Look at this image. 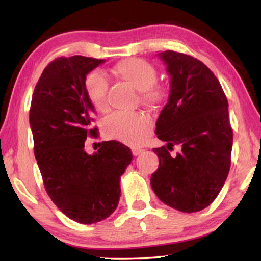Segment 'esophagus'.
I'll return each mask as SVG.
<instances>
[{
  "label": "esophagus",
  "instance_id": "obj_1",
  "mask_svg": "<svg viewBox=\"0 0 261 261\" xmlns=\"http://www.w3.org/2000/svg\"><path fill=\"white\" fill-rule=\"evenodd\" d=\"M144 152V149L142 148H139V147H132V153H133L134 156H137L139 154H141V153Z\"/></svg>",
  "mask_w": 261,
  "mask_h": 261
}]
</instances>
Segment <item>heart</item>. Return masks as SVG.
Wrapping results in <instances>:
<instances>
[{"mask_svg":"<svg viewBox=\"0 0 261 261\" xmlns=\"http://www.w3.org/2000/svg\"><path fill=\"white\" fill-rule=\"evenodd\" d=\"M112 73L139 90V97L144 105L159 107L167 98L165 85L156 83V70L151 63L142 58H126L112 67ZM108 80L98 72L88 74L84 82L87 97L95 109L106 113L108 110ZM152 121L145 113H115L105 122V133L108 138L127 145H140L151 130Z\"/></svg>","mask_w":261,"mask_h":261,"instance_id":"1","label":"heart"}]
</instances>
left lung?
I'll return each mask as SVG.
<instances>
[{
    "label": "left lung",
    "mask_w": 261,
    "mask_h": 261,
    "mask_svg": "<svg viewBox=\"0 0 261 261\" xmlns=\"http://www.w3.org/2000/svg\"><path fill=\"white\" fill-rule=\"evenodd\" d=\"M171 81L169 102L155 123L167 146L153 148L159 167L151 176L158 198L183 213L204 209L217 197L230 169L233 129L220 82L201 60L184 53H159ZM174 144L182 149L169 154Z\"/></svg>",
    "instance_id": "8db88e82"
}]
</instances>
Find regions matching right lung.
<instances>
[{
  "label": "right lung",
  "mask_w": 261,
  "mask_h": 261,
  "mask_svg": "<svg viewBox=\"0 0 261 261\" xmlns=\"http://www.w3.org/2000/svg\"><path fill=\"white\" fill-rule=\"evenodd\" d=\"M105 60L59 57L42 71L30 109L34 155L45 190L63 214L91 224L112 215L121 196L120 177L133 158L119 141H103L97 153L84 149L97 138L95 108L87 97V74Z\"/></svg>",
  "instance_id": "obj_1"
}]
</instances>
